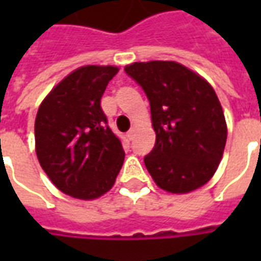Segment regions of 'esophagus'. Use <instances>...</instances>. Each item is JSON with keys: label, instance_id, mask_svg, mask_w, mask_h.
Instances as JSON below:
<instances>
[{"label": "esophagus", "instance_id": "obj_1", "mask_svg": "<svg viewBox=\"0 0 261 261\" xmlns=\"http://www.w3.org/2000/svg\"><path fill=\"white\" fill-rule=\"evenodd\" d=\"M136 131H137L136 127H131L130 130H128V133H127V138H128V140H134V137H136Z\"/></svg>", "mask_w": 261, "mask_h": 261}]
</instances>
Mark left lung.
Wrapping results in <instances>:
<instances>
[{
  "mask_svg": "<svg viewBox=\"0 0 261 261\" xmlns=\"http://www.w3.org/2000/svg\"><path fill=\"white\" fill-rule=\"evenodd\" d=\"M124 71L151 106L156 140L144 162L155 183L169 193L205 185L222 159L228 134L213 86L175 61L134 63Z\"/></svg>",
  "mask_w": 261,
  "mask_h": 261,
  "instance_id": "left-lung-1",
  "label": "left lung"
}]
</instances>
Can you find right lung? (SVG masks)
I'll return each mask as SVG.
<instances>
[{
	"instance_id": "obj_1",
	"label": "right lung",
	"mask_w": 261,
	"mask_h": 261,
	"mask_svg": "<svg viewBox=\"0 0 261 261\" xmlns=\"http://www.w3.org/2000/svg\"><path fill=\"white\" fill-rule=\"evenodd\" d=\"M119 72L112 65L75 69L37 110V159L59 190L82 200L109 192L124 161L120 138L108 125L100 99Z\"/></svg>"
}]
</instances>
